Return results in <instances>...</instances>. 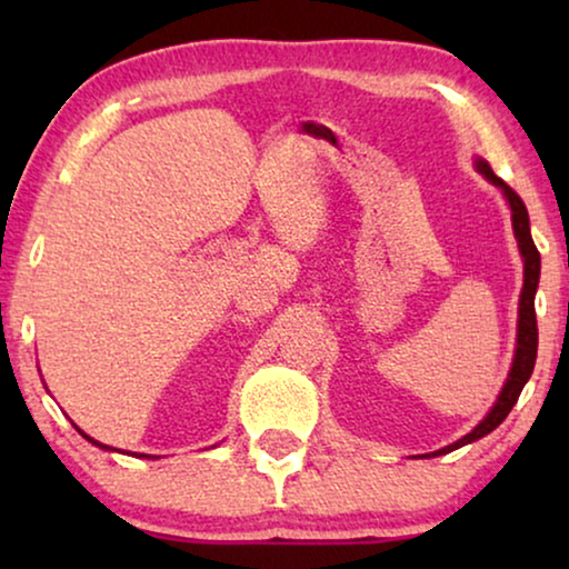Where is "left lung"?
Returning a JSON list of instances; mask_svg holds the SVG:
<instances>
[{
    "mask_svg": "<svg viewBox=\"0 0 569 569\" xmlns=\"http://www.w3.org/2000/svg\"><path fill=\"white\" fill-rule=\"evenodd\" d=\"M477 170L487 178L489 183H495L497 189H502L505 199H508L510 212H512V232L518 238V248L520 256H523V292H520V302H518V345H516V357H512V368L510 376L505 380L500 396H497L495 407L489 409V415L481 419V422L473 427L469 435H463L461 440H456L453 446H446L440 450H435L432 456H442L450 453V450L469 446V442L485 438L505 422V417L510 415V409L516 407L520 391L531 378L533 365H536V349H539V329H536V287H539V274H541V256L536 251L533 238H531V224H528V209L523 204V199L518 197L516 191L510 189L502 178L495 176V170L487 166V160H477Z\"/></svg>",
    "mask_w": 569,
    "mask_h": 569,
    "instance_id": "obj_1",
    "label": "left lung"
}]
</instances>
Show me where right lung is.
Instances as JSON below:
<instances>
[{
  "mask_svg": "<svg viewBox=\"0 0 569 569\" xmlns=\"http://www.w3.org/2000/svg\"><path fill=\"white\" fill-rule=\"evenodd\" d=\"M77 430H80V427H77ZM80 435H82V438H84V440H90V442H92V446H98V448H103V450H116V448H108V446H103V442L92 440V438H90V435H84L82 430H80Z\"/></svg>",
  "mask_w": 569,
  "mask_h": 569,
  "instance_id": "obj_1",
  "label": "right lung"
}]
</instances>
